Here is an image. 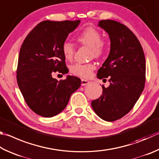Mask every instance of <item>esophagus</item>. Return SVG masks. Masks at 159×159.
<instances>
[{"instance_id": "34e87169", "label": "esophagus", "mask_w": 159, "mask_h": 159, "mask_svg": "<svg viewBox=\"0 0 159 159\" xmlns=\"http://www.w3.org/2000/svg\"><path fill=\"white\" fill-rule=\"evenodd\" d=\"M89 83V81H88V80H87L81 79V85H83V86H84L85 85L88 84Z\"/></svg>"}]
</instances>
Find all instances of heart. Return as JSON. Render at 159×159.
Masks as SVG:
<instances>
[{
  "mask_svg": "<svg viewBox=\"0 0 159 159\" xmlns=\"http://www.w3.org/2000/svg\"><path fill=\"white\" fill-rule=\"evenodd\" d=\"M76 41L80 44L90 48L91 56L99 57L104 53L106 48V43L101 39V33L99 30L92 27H87L78 34ZM62 52L65 58L70 60L73 58L75 48L71 42L65 41L62 44ZM95 69L93 63L81 64L76 63L70 67V72L75 76L81 78H88Z\"/></svg>",
  "mask_w": 159,
  "mask_h": 159,
  "instance_id": "b5f03b06",
  "label": "heart"
}]
</instances>
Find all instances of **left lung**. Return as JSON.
Masks as SVG:
<instances>
[{
	"instance_id": "left-lung-1",
	"label": "left lung",
	"mask_w": 159,
	"mask_h": 159,
	"mask_svg": "<svg viewBox=\"0 0 159 159\" xmlns=\"http://www.w3.org/2000/svg\"><path fill=\"white\" fill-rule=\"evenodd\" d=\"M98 25L108 34L111 50L97 77L106 81L108 77L110 85H102V95L91 105L100 118L113 122L131 111L143 91L145 57L139 40L126 25L113 20H102Z\"/></svg>"
}]
</instances>
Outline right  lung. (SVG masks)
Listing matches in <instances>:
<instances>
[{"mask_svg":"<svg viewBox=\"0 0 159 159\" xmlns=\"http://www.w3.org/2000/svg\"><path fill=\"white\" fill-rule=\"evenodd\" d=\"M80 24L77 21H44L25 37L19 52L16 80L27 105L36 114L51 117L67 106L80 86L79 78L65 80L52 77L53 72L67 73L62 44Z\"/></svg>","mask_w":159,"mask_h":159,"instance_id":"1","label":"right lung"}]
</instances>
